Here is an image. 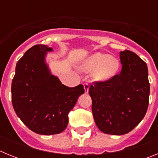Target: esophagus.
I'll list each match as a JSON object with an SVG mask.
<instances>
[{"label": "esophagus", "mask_w": 158, "mask_h": 158, "mask_svg": "<svg viewBox=\"0 0 158 158\" xmlns=\"http://www.w3.org/2000/svg\"><path fill=\"white\" fill-rule=\"evenodd\" d=\"M83 85H84V89H85V93H88V92H89V84L85 83Z\"/></svg>", "instance_id": "34e87169"}]
</instances>
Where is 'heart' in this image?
<instances>
[{
	"label": "heart",
	"mask_w": 158,
	"mask_h": 158,
	"mask_svg": "<svg viewBox=\"0 0 158 158\" xmlns=\"http://www.w3.org/2000/svg\"><path fill=\"white\" fill-rule=\"evenodd\" d=\"M120 63L118 58L108 54L97 52L92 54L85 61L81 69L85 72H91L95 81L105 82L112 79L117 74Z\"/></svg>",
	"instance_id": "obj_1"
}]
</instances>
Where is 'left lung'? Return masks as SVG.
Returning <instances> with one entry per match:
<instances>
[{
    "instance_id": "obj_1",
    "label": "left lung",
    "mask_w": 158,
    "mask_h": 158,
    "mask_svg": "<svg viewBox=\"0 0 158 158\" xmlns=\"http://www.w3.org/2000/svg\"><path fill=\"white\" fill-rule=\"evenodd\" d=\"M119 56L121 72L107 81L94 82L89 89L96 126L112 135L127 134L139 125L146 115L150 96L146 62L127 50Z\"/></svg>"
}]
</instances>
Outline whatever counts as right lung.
I'll list each match as a JSON object with an SVG mask.
<instances>
[{
  "mask_svg": "<svg viewBox=\"0 0 158 158\" xmlns=\"http://www.w3.org/2000/svg\"><path fill=\"white\" fill-rule=\"evenodd\" d=\"M47 46L35 45L18 61L12 82V102L16 115L35 133L59 134L66 128L68 114L84 94L82 85L69 88L51 74Z\"/></svg>",
  "mask_w": 158,
  "mask_h": 158,
  "instance_id": "obj_1",
  "label": "right lung"
}]
</instances>
